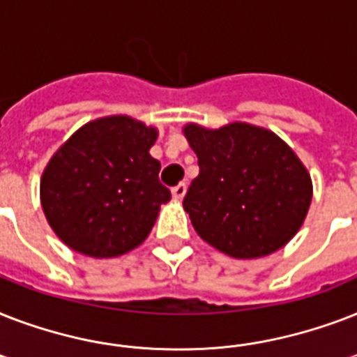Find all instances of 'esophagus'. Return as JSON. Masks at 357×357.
I'll return each mask as SVG.
<instances>
[{
    "mask_svg": "<svg viewBox=\"0 0 357 357\" xmlns=\"http://www.w3.org/2000/svg\"><path fill=\"white\" fill-rule=\"evenodd\" d=\"M185 192H187V185H185V183L176 185V187L172 189V198H174V200H183Z\"/></svg>",
    "mask_w": 357,
    "mask_h": 357,
    "instance_id": "obj_1",
    "label": "esophagus"
}]
</instances>
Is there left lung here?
<instances>
[{"label": "left lung", "mask_w": 357, "mask_h": 357, "mask_svg": "<svg viewBox=\"0 0 357 357\" xmlns=\"http://www.w3.org/2000/svg\"><path fill=\"white\" fill-rule=\"evenodd\" d=\"M183 135L200 167L183 209L207 244L235 259H257L298 234L313 183L287 142L246 122L187 123Z\"/></svg>", "instance_id": "left-lung-1"}]
</instances>
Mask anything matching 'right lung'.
Here are the masks:
<instances>
[{"label":"right lung","instance_id":"right-lung-1","mask_svg":"<svg viewBox=\"0 0 357 357\" xmlns=\"http://www.w3.org/2000/svg\"><path fill=\"white\" fill-rule=\"evenodd\" d=\"M157 131L126 114L81 126L52 155L40 178L47 224L68 248L107 259L150 235L170 190L150 155Z\"/></svg>","mask_w":357,"mask_h":357}]
</instances>
